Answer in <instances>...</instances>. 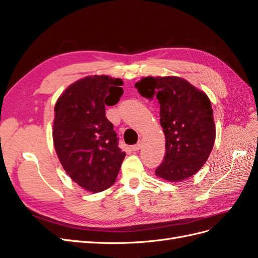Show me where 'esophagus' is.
Wrapping results in <instances>:
<instances>
[{
  "mask_svg": "<svg viewBox=\"0 0 258 258\" xmlns=\"http://www.w3.org/2000/svg\"><path fill=\"white\" fill-rule=\"evenodd\" d=\"M141 146H142V143L141 142H139V143H137V144H135V145H132V151H139L140 148H141Z\"/></svg>",
  "mask_w": 258,
  "mask_h": 258,
  "instance_id": "obj_1",
  "label": "esophagus"
}]
</instances>
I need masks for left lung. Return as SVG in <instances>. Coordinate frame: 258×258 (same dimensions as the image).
Masks as SVG:
<instances>
[{
  "mask_svg": "<svg viewBox=\"0 0 258 258\" xmlns=\"http://www.w3.org/2000/svg\"><path fill=\"white\" fill-rule=\"evenodd\" d=\"M136 87L144 97L156 95L160 104L166 155L155 170L156 175L179 182L197 173L215 141L213 110L208 96L175 76L145 77Z\"/></svg>",
  "mask_w": 258,
  "mask_h": 258,
  "instance_id": "8db88e82",
  "label": "left lung"
}]
</instances>
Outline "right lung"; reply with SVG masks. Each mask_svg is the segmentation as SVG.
<instances>
[{
  "label": "right lung",
  "mask_w": 258,
  "mask_h": 258,
  "mask_svg": "<svg viewBox=\"0 0 258 258\" xmlns=\"http://www.w3.org/2000/svg\"><path fill=\"white\" fill-rule=\"evenodd\" d=\"M121 85V80L105 75L85 77L69 86L54 106L58 158L69 176L92 192L114 184L126 156L105 117V104L114 105L122 96Z\"/></svg>",
  "instance_id": "obj_1"
}]
</instances>
